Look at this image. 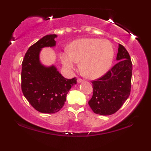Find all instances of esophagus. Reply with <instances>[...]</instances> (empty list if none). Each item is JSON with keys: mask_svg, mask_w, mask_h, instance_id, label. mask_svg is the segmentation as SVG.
I'll list each match as a JSON object with an SVG mask.
<instances>
[{"mask_svg": "<svg viewBox=\"0 0 151 151\" xmlns=\"http://www.w3.org/2000/svg\"><path fill=\"white\" fill-rule=\"evenodd\" d=\"M77 82H78V83H82V82H84V80H82V79H80V78H78Z\"/></svg>", "mask_w": 151, "mask_h": 151, "instance_id": "esophagus-1", "label": "esophagus"}]
</instances>
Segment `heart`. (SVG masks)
Returning a JSON list of instances; mask_svg holds the SVG:
<instances>
[{"label":"heart","mask_w":151,"mask_h":151,"mask_svg":"<svg viewBox=\"0 0 151 151\" xmlns=\"http://www.w3.org/2000/svg\"><path fill=\"white\" fill-rule=\"evenodd\" d=\"M60 54L66 71L73 73L80 61V69L88 78L97 79L104 76L112 65L114 49L106 39L86 38L74 40Z\"/></svg>","instance_id":"heart-1"}]
</instances>
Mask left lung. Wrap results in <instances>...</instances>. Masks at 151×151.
<instances>
[{
  "label": "left lung",
  "mask_w": 151,
  "mask_h": 151,
  "mask_svg": "<svg viewBox=\"0 0 151 151\" xmlns=\"http://www.w3.org/2000/svg\"><path fill=\"white\" fill-rule=\"evenodd\" d=\"M117 63L104 76L92 82L93 94L88 104L96 114L109 115L120 109L131 92L133 66L125 47L119 44Z\"/></svg>",
  "instance_id": "1"
}]
</instances>
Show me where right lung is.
Masks as SVG:
<instances>
[{"mask_svg": "<svg viewBox=\"0 0 151 151\" xmlns=\"http://www.w3.org/2000/svg\"><path fill=\"white\" fill-rule=\"evenodd\" d=\"M57 37L56 34L42 37L28 49L22 63L24 96L36 110L43 113H55L60 110L70 88L77 83L76 78H64L54 65L46 66L41 63V50L55 47Z\"/></svg>", "mask_w": 151, "mask_h": 151, "instance_id": "obj_1", "label": "right lung"}]
</instances>
